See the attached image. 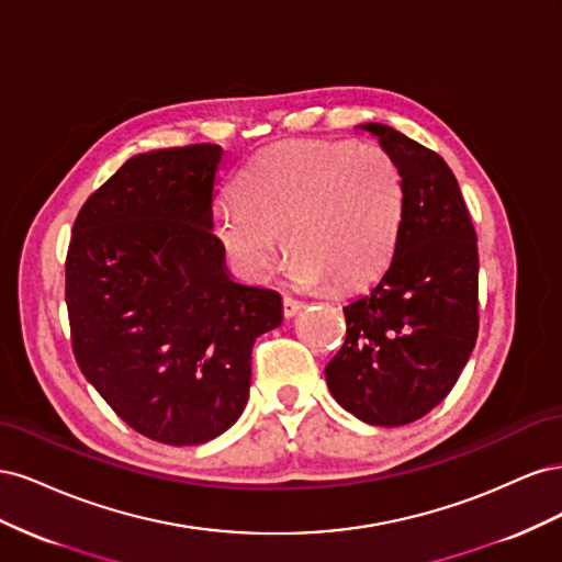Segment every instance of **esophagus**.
Masks as SVG:
<instances>
[{
	"instance_id": "1",
	"label": "esophagus",
	"mask_w": 562,
	"mask_h": 562,
	"mask_svg": "<svg viewBox=\"0 0 562 562\" xmlns=\"http://www.w3.org/2000/svg\"><path fill=\"white\" fill-rule=\"evenodd\" d=\"M302 307H304V304L300 300H295L291 295H283V316L285 318H293Z\"/></svg>"
}]
</instances>
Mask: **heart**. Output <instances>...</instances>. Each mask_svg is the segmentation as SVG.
Wrapping results in <instances>:
<instances>
[{"instance_id":"b5f03b06","label":"heart","mask_w":562,"mask_h":562,"mask_svg":"<svg viewBox=\"0 0 562 562\" xmlns=\"http://www.w3.org/2000/svg\"><path fill=\"white\" fill-rule=\"evenodd\" d=\"M405 178L375 143L300 140L260 151L236 194L217 199L213 232L232 265L262 279L279 234L295 285L349 291L378 277L396 248Z\"/></svg>"}]
</instances>
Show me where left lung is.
<instances>
[{
	"instance_id": "left-lung-1",
	"label": "left lung",
	"mask_w": 562,
	"mask_h": 562,
	"mask_svg": "<svg viewBox=\"0 0 562 562\" xmlns=\"http://www.w3.org/2000/svg\"><path fill=\"white\" fill-rule=\"evenodd\" d=\"M398 161L405 211L380 281L345 307L326 366L335 401L368 424L403 427L443 401L479 337V246L450 166L396 128L366 124Z\"/></svg>"
}]
</instances>
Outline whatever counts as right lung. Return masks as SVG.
I'll list each match as a JSON object with an SVG mask.
<instances>
[{
    "mask_svg": "<svg viewBox=\"0 0 562 562\" xmlns=\"http://www.w3.org/2000/svg\"><path fill=\"white\" fill-rule=\"evenodd\" d=\"M223 147L128 159L83 203L65 260L79 370L131 429L199 446L241 417L281 295L229 279L213 234Z\"/></svg>",
    "mask_w": 562,
    "mask_h": 562,
    "instance_id": "1",
    "label": "right lung"
}]
</instances>
